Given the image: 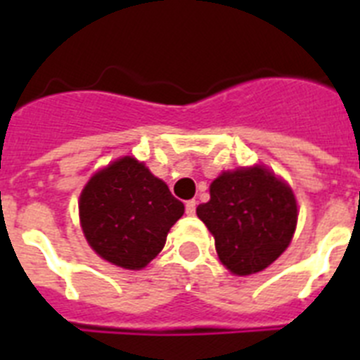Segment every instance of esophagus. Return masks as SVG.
<instances>
[{
	"label": "esophagus",
	"mask_w": 360,
	"mask_h": 360,
	"mask_svg": "<svg viewBox=\"0 0 360 360\" xmlns=\"http://www.w3.org/2000/svg\"><path fill=\"white\" fill-rule=\"evenodd\" d=\"M186 212L189 216H193L196 212V200H189V202H186Z\"/></svg>",
	"instance_id": "obj_1"
}]
</instances>
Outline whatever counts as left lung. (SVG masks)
<instances>
[{
    "mask_svg": "<svg viewBox=\"0 0 360 360\" xmlns=\"http://www.w3.org/2000/svg\"><path fill=\"white\" fill-rule=\"evenodd\" d=\"M209 191L211 200L196 214L232 274L262 272L285 252L297 225V203L285 180L254 165L224 171Z\"/></svg>",
    "mask_w": 360,
    "mask_h": 360,
    "instance_id": "obj_1",
    "label": "left lung"
}]
</instances>
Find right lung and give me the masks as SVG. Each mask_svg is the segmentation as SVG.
<instances>
[{
	"label": "right lung",
	"instance_id": "1",
	"mask_svg": "<svg viewBox=\"0 0 360 360\" xmlns=\"http://www.w3.org/2000/svg\"><path fill=\"white\" fill-rule=\"evenodd\" d=\"M184 203L142 162L122 157L97 171L79 198L86 241L117 266L141 270L158 256Z\"/></svg>",
	"mask_w": 360,
	"mask_h": 360
}]
</instances>
